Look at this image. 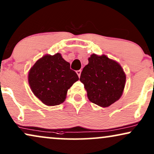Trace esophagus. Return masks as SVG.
Segmentation results:
<instances>
[{
    "label": "esophagus",
    "mask_w": 154,
    "mask_h": 154,
    "mask_svg": "<svg viewBox=\"0 0 154 154\" xmlns=\"http://www.w3.org/2000/svg\"><path fill=\"white\" fill-rule=\"evenodd\" d=\"M77 72V75H78V77H80V75H81V72H82V70H81V69H79V70H77V72Z\"/></svg>",
    "instance_id": "esophagus-1"
}]
</instances>
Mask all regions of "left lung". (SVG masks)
Returning <instances> with one entry per match:
<instances>
[{
    "label": "left lung",
    "mask_w": 154,
    "mask_h": 154,
    "mask_svg": "<svg viewBox=\"0 0 154 154\" xmlns=\"http://www.w3.org/2000/svg\"><path fill=\"white\" fill-rule=\"evenodd\" d=\"M88 60L79 80L87 90L89 101L107 107L122 96L126 82L125 73L119 64L106 55L93 54Z\"/></svg>",
    "instance_id": "1"
}]
</instances>
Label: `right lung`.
Here are the masks:
<instances>
[{
	"label": "right lung",
	"instance_id": "add662e5",
	"mask_svg": "<svg viewBox=\"0 0 154 154\" xmlns=\"http://www.w3.org/2000/svg\"><path fill=\"white\" fill-rule=\"evenodd\" d=\"M79 79L70 64L57 53L45 55L31 68L28 82L33 94L48 106L62 104L68 89Z\"/></svg>",
	"mask_w": 154,
	"mask_h": 154
}]
</instances>
